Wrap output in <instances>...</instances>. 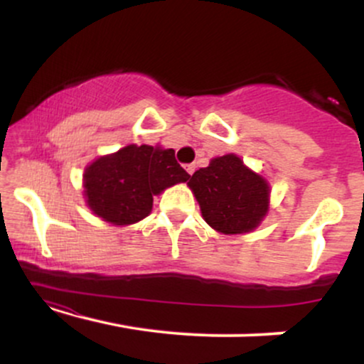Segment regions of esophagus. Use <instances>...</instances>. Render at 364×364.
I'll return each mask as SVG.
<instances>
[{
  "instance_id": "1",
  "label": "esophagus",
  "mask_w": 364,
  "mask_h": 364,
  "mask_svg": "<svg viewBox=\"0 0 364 364\" xmlns=\"http://www.w3.org/2000/svg\"><path fill=\"white\" fill-rule=\"evenodd\" d=\"M195 168H196L195 164H188V166H186V171H188V174H193V173H195Z\"/></svg>"
}]
</instances>
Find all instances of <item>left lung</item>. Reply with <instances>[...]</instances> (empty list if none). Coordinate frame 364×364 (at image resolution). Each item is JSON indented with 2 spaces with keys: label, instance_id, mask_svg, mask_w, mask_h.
<instances>
[{
  "label": "left lung",
  "instance_id": "obj_1",
  "mask_svg": "<svg viewBox=\"0 0 364 364\" xmlns=\"http://www.w3.org/2000/svg\"><path fill=\"white\" fill-rule=\"evenodd\" d=\"M203 219L215 231L240 235L257 228L269 207V185L235 154L212 159L188 181Z\"/></svg>",
  "mask_w": 364,
  "mask_h": 364
}]
</instances>
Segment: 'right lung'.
I'll use <instances>...</instances> for the list:
<instances>
[{
    "instance_id": "add662e5",
    "label": "right lung",
    "mask_w": 364,
    "mask_h": 364,
    "mask_svg": "<svg viewBox=\"0 0 364 364\" xmlns=\"http://www.w3.org/2000/svg\"><path fill=\"white\" fill-rule=\"evenodd\" d=\"M190 178L173 149L128 145L92 162L83 174L87 203L99 217L116 225L145 219L154 195Z\"/></svg>"
}]
</instances>
